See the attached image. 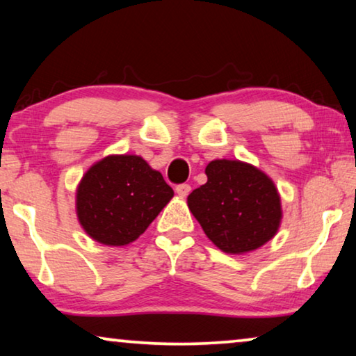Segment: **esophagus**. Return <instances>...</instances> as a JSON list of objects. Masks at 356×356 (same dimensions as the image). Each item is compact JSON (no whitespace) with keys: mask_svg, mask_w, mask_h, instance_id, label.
Wrapping results in <instances>:
<instances>
[{"mask_svg":"<svg viewBox=\"0 0 356 356\" xmlns=\"http://www.w3.org/2000/svg\"><path fill=\"white\" fill-rule=\"evenodd\" d=\"M175 191H177V194H178L179 197H188V194L191 193V186L186 184V183L178 184L177 188H175Z\"/></svg>","mask_w":356,"mask_h":356,"instance_id":"1","label":"esophagus"}]
</instances>
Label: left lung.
I'll return each instance as SVG.
<instances>
[{
	"label": "left lung",
	"instance_id": "1",
	"mask_svg": "<svg viewBox=\"0 0 356 356\" xmlns=\"http://www.w3.org/2000/svg\"><path fill=\"white\" fill-rule=\"evenodd\" d=\"M207 183L188 195V207L218 248L247 253L277 234L282 220L280 195L272 179L250 163L211 161Z\"/></svg>",
	"mask_w": 356,
	"mask_h": 356
}]
</instances>
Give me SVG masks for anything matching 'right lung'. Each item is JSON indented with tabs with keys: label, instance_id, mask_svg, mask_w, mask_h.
I'll return each mask as SVG.
<instances>
[{
	"label": "right lung",
	"instance_id": "add662e5",
	"mask_svg": "<svg viewBox=\"0 0 356 356\" xmlns=\"http://www.w3.org/2000/svg\"><path fill=\"white\" fill-rule=\"evenodd\" d=\"M172 197L162 175L140 156H108L81 179L76 211L92 238L122 247L146 231Z\"/></svg>",
	"mask_w": 356,
	"mask_h": 356
}]
</instances>
